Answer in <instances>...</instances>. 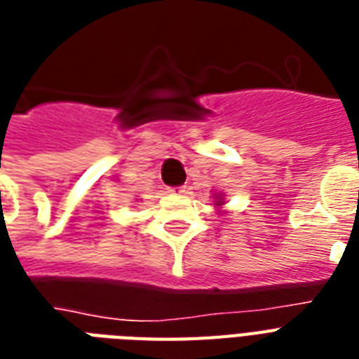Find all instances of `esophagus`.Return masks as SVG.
Instances as JSON below:
<instances>
[{
	"mask_svg": "<svg viewBox=\"0 0 359 359\" xmlns=\"http://www.w3.org/2000/svg\"><path fill=\"white\" fill-rule=\"evenodd\" d=\"M172 193H174V194H185V193H187V187H176V189H172Z\"/></svg>",
	"mask_w": 359,
	"mask_h": 359,
	"instance_id": "esophagus-1",
	"label": "esophagus"
}]
</instances>
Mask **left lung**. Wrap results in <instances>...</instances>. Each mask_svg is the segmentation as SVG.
Instances as JSON below:
<instances>
[{
    "mask_svg": "<svg viewBox=\"0 0 359 359\" xmlns=\"http://www.w3.org/2000/svg\"><path fill=\"white\" fill-rule=\"evenodd\" d=\"M213 202H215V205H213V208H217L219 213H223V210H221V208H223V205L226 204V202H224V194L223 193H215V194H213Z\"/></svg>",
    "mask_w": 359,
    "mask_h": 359,
    "instance_id": "obj_1",
    "label": "left lung"
}]
</instances>
